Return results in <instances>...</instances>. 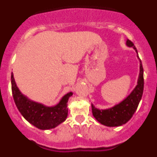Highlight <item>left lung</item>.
<instances>
[{
  "label": "left lung",
  "instance_id": "1",
  "mask_svg": "<svg viewBox=\"0 0 157 157\" xmlns=\"http://www.w3.org/2000/svg\"><path fill=\"white\" fill-rule=\"evenodd\" d=\"M127 45L133 47L138 53L134 43L130 40L127 41ZM139 58V57H138ZM140 73L138 84L130 95L120 104L115 105L111 109L100 110L92 105V112L94 118L103 125L107 127H119L125 124L129 121L138 109L139 102L142 97L144 89L143 67L140 60Z\"/></svg>",
  "mask_w": 157,
  "mask_h": 157
}]
</instances>
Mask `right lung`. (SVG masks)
Segmentation results:
<instances>
[{
  "label": "right lung",
  "instance_id": "add662e5",
  "mask_svg": "<svg viewBox=\"0 0 157 157\" xmlns=\"http://www.w3.org/2000/svg\"><path fill=\"white\" fill-rule=\"evenodd\" d=\"M11 82L12 96L18 110L32 125L41 130H48L65 121L67 116V101L73 94L71 92L63 96L56 105L47 107L23 95L16 86L13 74L11 75Z\"/></svg>",
  "mask_w": 157,
  "mask_h": 157
}]
</instances>
